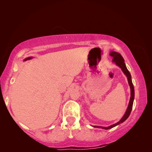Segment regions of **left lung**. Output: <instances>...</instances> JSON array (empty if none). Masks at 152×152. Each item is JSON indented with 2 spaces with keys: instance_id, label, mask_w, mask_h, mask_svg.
<instances>
[{
  "instance_id": "1",
  "label": "left lung",
  "mask_w": 152,
  "mask_h": 152,
  "mask_svg": "<svg viewBox=\"0 0 152 152\" xmlns=\"http://www.w3.org/2000/svg\"><path fill=\"white\" fill-rule=\"evenodd\" d=\"M110 56L113 57V61L116 64V65L119 67V68L121 69V70L123 71V72L125 74V75L127 76V80H128V83L129 85L130 86V89H131V97H130V100H129V102L127 109L126 110V112L123 115V117L119 121H118L117 123H115V124L111 125L109 126V127H102V126H93L94 127H96V128H101V129H111L113 127H115L118 125L121 124L127 119V118L130 115V113L132 112V107H133V101H134V96H135V91H134V87H133V84L132 83V76H131V74L129 70H127V67H126V65L125 64V60L121 56V55L120 53L116 52V51H110V53H109Z\"/></svg>"
}]
</instances>
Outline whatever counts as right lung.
I'll use <instances>...</instances> for the list:
<instances>
[{"label": "right lung", "instance_id": "right-lung-1", "mask_svg": "<svg viewBox=\"0 0 152 152\" xmlns=\"http://www.w3.org/2000/svg\"><path fill=\"white\" fill-rule=\"evenodd\" d=\"M32 58H33V57H28V58H25V60H24V61L29 60H31V59H32Z\"/></svg>", "mask_w": 152, "mask_h": 152}]
</instances>
